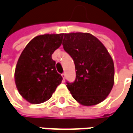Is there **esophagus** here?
<instances>
[{
    "mask_svg": "<svg viewBox=\"0 0 133 133\" xmlns=\"http://www.w3.org/2000/svg\"><path fill=\"white\" fill-rule=\"evenodd\" d=\"M61 76H62V78H63V79L64 80V79L66 78V73H63V74H62Z\"/></svg>",
    "mask_w": 133,
    "mask_h": 133,
    "instance_id": "1",
    "label": "esophagus"
}]
</instances>
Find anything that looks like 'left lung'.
I'll return each mask as SVG.
<instances>
[{
    "instance_id": "left-lung-1",
    "label": "left lung",
    "mask_w": 133,
    "mask_h": 133,
    "mask_svg": "<svg viewBox=\"0 0 133 133\" xmlns=\"http://www.w3.org/2000/svg\"><path fill=\"white\" fill-rule=\"evenodd\" d=\"M63 45L74 61L76 80L66 82L78 103L90 106L109 96L115 82L114 62L106 48L89 33L63 34Z\"/></svg>"
}]
</instances>
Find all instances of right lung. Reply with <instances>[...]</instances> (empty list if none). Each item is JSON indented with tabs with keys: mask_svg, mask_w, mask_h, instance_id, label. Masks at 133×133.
I'll return each instance as SVG.
<instances>
[{
	"mask_svg": "<svg viewBox=\"0 0 133 133\" xmlns=\"http://www.w3.org/2000/svg\"><path fill=\"white\" fill-rule=\"evenodd\" d=\"M63 34H43L31 39L19 57L15 82L28 102L39 104L49 99L63 78L57 72L51 55L62 43Z\"/></svg>",
	"mask_w": 133,
	"mask_h": 133,
	"instance_id": "obj_1",
	"label": "right lung"
}]
</instances>
